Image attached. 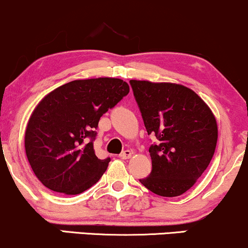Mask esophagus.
Listing matches in <instances>:
<instances>
[{
  "mask_svg": "<svg viewBox=\"0 0 248 248\" xmlns=\"http://www.w3.org/2000/svg\"><path fill=\"white\" fill-rule=\"evenodd\" d=\"M133 153L130 152V150H124V152H122L120 154V157L122 158V160H128V158L132 157Z\"/></svg>",
  "mask_w": 248,
  "mask_h": 248,
  "instance_id": "esophagus-1",
  "label": "esophagus"
}]
</instances>
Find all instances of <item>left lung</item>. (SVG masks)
Returning <instances> with one entry per match:
<instances>
[{"label":"left lung","instance_id":"8db88e82","mask_svg":"<svg viewBox=\"0 0 248 248\" xmlns=\"http://www.w3.org/2000/svg\"><path fill=\"white\" fill-rule=\"evenodd\" d=\"M148 135L152 172L140 182L163 197L191 187L215 154L218 127L210 107L192 90L172 82L130 80Z\"/></svg>","mask_w":248,"mask_h":248}]
</instances>
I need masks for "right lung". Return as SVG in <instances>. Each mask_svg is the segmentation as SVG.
<instances>
[{
	"mask_svg": "<svg viewBox=\"0 0 248 248\" xmlns=\"http://www.w3.org/2000/svg\"><path fill=\"white\" fill-rule=\"evenodd\" d=\"M129 93L118 78L73 80L45 95L31 114L24 146L32 171L43 186L78 195L94 186L110 158L93 148L99 120Z\"/></svg>",
	"mask_w": 248,
	"mask_h": 248,
	"instance_id": "right-lung-1",
	"label": "right lung"
}]
</instances>
